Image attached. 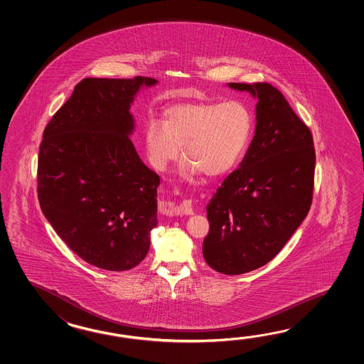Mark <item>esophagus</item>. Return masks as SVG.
Here are the masks:
<instances>
[{"mask_svg":"<svg viewBox=\"0 0 364 364\" xmlns=\"http://www.w3.org/2000/svg\"><path fill=\"white\" fill-rule=\"evenodd\" d=\"M169 212L171 215H193V201L186 199L179 204H173Z\"/></svg>","mask_w":364,"mask_h":364,"instance_id":"obj_1","label":"esophagus"}]
</instances>
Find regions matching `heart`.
Returning <instances> with one entry per match:
<instances>
[{"instance_id":"obj_1","label":"heart","mask_w":364,"mask_h":364,"mask_svg":"<svg viewBox=\"0 0 364 364\" xmlns=\"http://www.w3.org/2000/svg\"><path fill=\"white\" fill-rule=\"evenodd\" d=\"M252 127L254 117L243 101L179 102L165 110L164 124L151 119L146 124L148 160L157 171H165L183 146V157L190 161L187 177L201 171L220 177L238 163Z\"/></svg>"}]
</instances>
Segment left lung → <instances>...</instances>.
Listing matches in <instances>:
<instances>
[{
	"label": "left lung",
	"instance_id": "8db88e82",
	"mask_svg": "<svg viewBox=\"0 0 364 364\" xmlns=\"http://www.w3.org/2000/svg\"><path fill=\"white\" fill-rule=\"evenodd\" d=\"M229 87L259 100L254 139L207 205L203 255L212 269L232 276L271 262L302 224L312 204L316 154L309 126L279 88L267 82Z\"/></svg>",
	"mask_w": 364,
	"mask_h": 364
}]
</instances>
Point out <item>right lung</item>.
Listing matches in <instances>:
<instances>
[{
    "instance_id": "1",
    "label": "right lung",
    "mask_w": 364,
    "mask_h": 364,
    "mask_svg": "<svg viewBox=\"0 0 364 364\" xmlns=\"http://www.w3.org/2000/svg\"><path fill=\"white\" fill-rule=\"evenodd\" d=\"M154 77H85L46 126L38 199L71 251L105 271H129L147 256L157 225L160 177L136 154L130 104Z\"/></svg>"
}]
</instances>
